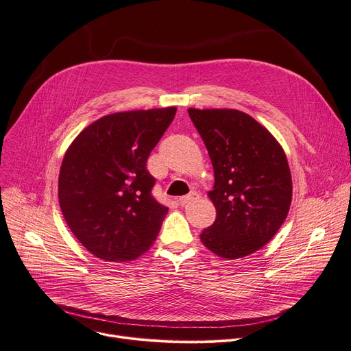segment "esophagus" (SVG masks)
Here are the masks:
<instances>
[{"label": "esophagus", "mask_w": 351, "mask_h": 351, "mask_svg": "<svg viewBox=\"0 0 351 351\" xmlns=\"http://www.w3.org/2000/svg\"><path fill=\"white\" fill-rule=\"evenodd\" d=\"M197 197H199V195H197L196 192H192V193H189V195H186V196H182V197H179V205L185 206V205L191 204V202L196 200Z\"/></svg>", "instance_id": "esophagus-1"}]
</instances>
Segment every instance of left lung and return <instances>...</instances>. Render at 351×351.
<instances>
[{"mask_svg":"<svg viewBox=\"0 0 351 351\" xmlns=\"http://www.w3.org/2000/svg\"><path fill=\"white\" fill-rule=\"evenodd\" d=\"M209 152L216 209L200 242L223 259H241L262 249L287 217L291 173L282 145L250 115L237 109H188Z\"/></svg>","mask_w":351,"mask_h":351,"instance_id":"8db88e82","label":"left lung"}]
</instances>
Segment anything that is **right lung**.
I'll return each instance as SVG.
<instances>
[{"label":"right lung","instance_id":"obj_1","mask_svg":"<svg viewBox=\"0 0 351 351\" xmlns=\"http://www.w3.org/2000/svg\"><path fill=\"white\" fill-rule=\"evenodd\" d=\"M176 106L125 110L88 125L62 159L58 200L78 242L106 262H131L151 249L168 208L151 191L146 160Z\"/></svg>","mask_w":351,"mask_h":351}]
</instances>
